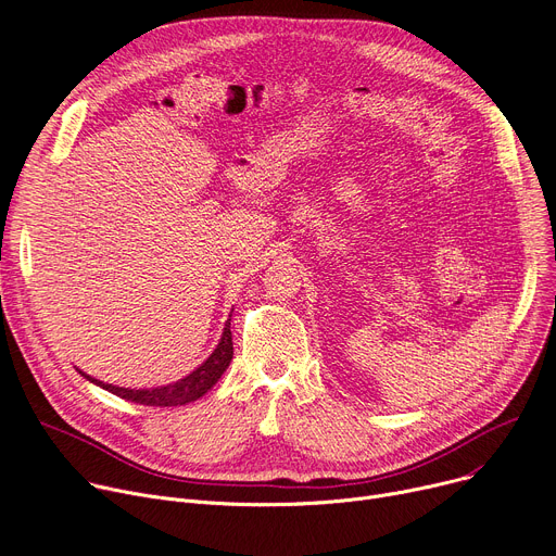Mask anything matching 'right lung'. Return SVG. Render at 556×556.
I'll list each match as a JSON object with an SVG mask.
<instances>
[{
  "label": "right lung",
  "mask_w": 556,
  "mask_h": 556,
  "mask_svg": "<svg viewBox=\"0 0 556 556\" xmlns=\"http://www.w3.org/2000/svg\"><path fill=\"white\" fill-rule=\"evenodd\" d=\"M230 359H232V332H230V319H228L213 355H210L199 368H194L190 376H185L182 380H178L174 384L153 387V389H128V387L105 384L101 380L90 378L84 371H78V374H81L86 380L94 382L97 387L119 395V399H124V401L149 405V407H178V405H188V403L199 401L203 393H207V389H213V384L224 376Z\"/></svg>",
  "instance_id": "1"
}]
</instances>
